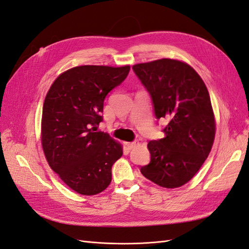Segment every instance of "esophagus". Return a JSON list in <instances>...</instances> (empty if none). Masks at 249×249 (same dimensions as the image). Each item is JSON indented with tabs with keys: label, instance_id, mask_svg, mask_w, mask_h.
Returning a JSON list of instances; mask_svg holds the SVG:
<instances>
[{
	"label": "esophagus",
	"instance_id": "34e87169",
	"mask_svg": "<svg viewBox=\"0 0 249 249\" xmlns=\"http://www.w3.org/2000/svg\"><path fill=\"white\" fill-rule=\"evenodd\" d=\"M125 145L127 149H132L138 145V141H133V142H125Z\"/></svg>",
	"mask_w": 249,
	"mask_h": 249
}]
</instances>
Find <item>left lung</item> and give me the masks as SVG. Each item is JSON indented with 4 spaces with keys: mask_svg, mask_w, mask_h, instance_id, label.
Here are the masks:
<instances>
[{
    "mask_svg": "<svg viewBox=\"0 0 249 249\" xmlns=\"http://www.w3.org/2000/svg\"><path fill=\"white\" fill-rule=\"evenodd\" d=\"M152 97L157 119L166 118L164 138L148 142L149 164L140 171L164 188H178L195 176L215 138V118L205 83L190 65L160 59L133 66Z\"/></svg>",
    "mask_w": 249,
    "mask_h": 249,
    "instance_id": "8db88e82",
    "label": "left lung"
}]
</instances>
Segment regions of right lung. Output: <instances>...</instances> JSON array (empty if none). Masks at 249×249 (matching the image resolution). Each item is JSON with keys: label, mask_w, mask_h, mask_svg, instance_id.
<instances>
[{"label": "right lung", "mask_w": 249, "mask_h": 249, "mask_svg": "<svg viewBox=\"0 0 249 249\" xmlns=\"http://www.w3.org/2000/svg\"><path fill=\"white\" fill-rule=\"evenodd\" d=\"M130 65H83L64 71L53 83L43 103L41 144L50 167L71 189L83 195L101 193L110 185L111 169L123 147L103 122L105 97L120 85Z\"/></svg>", "instance_id": "obj_1"}]
</instances>
